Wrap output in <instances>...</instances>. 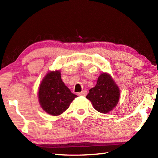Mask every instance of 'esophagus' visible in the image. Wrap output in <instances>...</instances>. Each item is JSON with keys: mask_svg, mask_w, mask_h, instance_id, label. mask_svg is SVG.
Listing matches in <instances>:
<instances>
[{"mask_svg": "<svg viewBox=\"0 0 158 158\" xmlns=\"http://www.w3.org/2000/svg\"><path fill=\"white\" fill-rule=\"evenodd\" d=\"M86 94H87L86 90H83L81 92H79L78 93V95H79V96H85Z\"/></svg>", "mask_w": 158, "mask_h": 158, "instance_id": "esophagus-1", "label": "esophagus"}]
</instances>
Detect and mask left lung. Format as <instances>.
Returning <instances> with one entry per match:
<instances>
[{
	"label": "left lung",
	"instance_id": "left-lung-1",
	"mask_svg": "<svg viewBox=\"0 0 158 158\" xmlns=\"http://www.w3.org/2000/svg\"><path fill=\"white\" fill-rule=\"evenodd\" d=\"M86 98L95 110L106 114L116 107L120 99V89L110 74L103 73L99 76L95 86L89 90Z\"/></svg>",
	"mask_w": 158,
	"mask_h": 158
}]
</instances>
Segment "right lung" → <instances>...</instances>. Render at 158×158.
I'll list each match as a JSON object with an SVG mask.
<instances>
[{"instance_id":"1","label":"right lung","mask_w":158,"mask_h":158,"mask_svg":"<svg viewBox=\"0 0 158 158\" xmlns=\"http://www.w3.org/2000/svg\"><path fill=\"white\" fill-rule=\"evenodd\" d=\"M60 75V70L47 73L40 84L37 93L42 109L54 116L65 111L77 97L65 85Z\"/></svg>"}]
</instances>
